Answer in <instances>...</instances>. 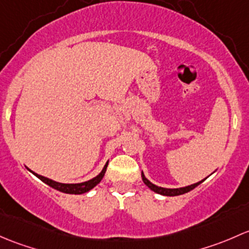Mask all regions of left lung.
<instances>
[{"label":"left lung","mask_w":249,"mask_h":249,"mask_svg":"<svg viewBox=\"0 0 249 249\" xmlns=\"http://www.w3.org/2000/svg\"><path fill=\"white\" fill-rule=\"evenodd\" d=\"M142 178L143 183H145L146 186L148 187V188L152 189V191L156 192V193L162 194V196H181V194H184V193H187V192H189V191H192V189H194L196 186H198V184H200L201 182L204 181V180H202L200 182H196V183L191 184V186L183 187V188H173V189H171V188H163V187H158V186H156V184L151 183V182L145 178V175H143L142 173Z\"/></svg>","instance_id":"obj_1"}]
</instances>
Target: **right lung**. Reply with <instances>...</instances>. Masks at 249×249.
<instances>
[{
	"instance_id": "obj_1",
	"label": "right lung",
	"mask_w": 249,
	"mask_h": 249,
	"mask_svg": "<svg viewBox=\"0 0 249 249\" xmlns=\"http://www.w3.org/2000/svg\"><path fill=\"white\" fill-rule=\"evenodd\" d=\"M107 163L104 165L103 170H102V173L99 174V175H97L96 178H93L92 180H89L86 182H81V183H60V182L53 181V180H50V178H44V176L38 175V174H35V173L33 174H35L38 178H40L43 182H45V183L49 184L50 187H53V188L57 189V191H60V192H63V193L83 194V193H86V192H89V189H92L93 187H96L97 184L102 181V178H103L104 174H106V171H107Z\"/></svg>"
}]
</instances>
